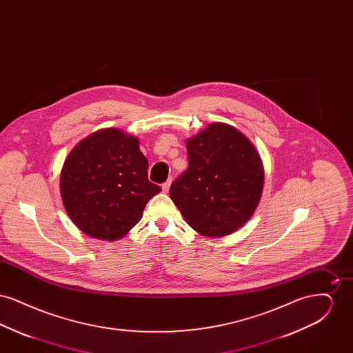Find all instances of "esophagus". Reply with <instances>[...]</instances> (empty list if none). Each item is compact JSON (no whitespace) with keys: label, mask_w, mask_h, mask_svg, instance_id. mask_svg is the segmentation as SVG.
<instances>
[{"label":"esophagus","mask_w":353,"mask_h":353,"mask_svg":"<svg viewBox=\"0 0 353 353\" xmlns=\"http://www.w3.org/2000/svg\"><path fill=\"white\" fill-rule=\"evenodd\" d=\"M170 183H172V181H170V180H168V181H165V183L163 184V192H164V193H168Z\"/></svg>","instance_id":"34e87169"}]
</instances>
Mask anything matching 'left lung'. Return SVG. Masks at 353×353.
I'll return each mask as SVG.
<instances>
[{
	"mask_svg": "<svg viewBox=\"0 0 353 353\" xmlns=\"http://www.w3.org/2000/svg\"><path fill=\"white\" fill-rule=\"evenodd\" d=\"M189 165L169 194L192 229L222 236L255 212L265 172L252 143L234 127L213 123L186 141Z\"/></svg>",
	"mask_w": 353,
	"mask_h": 353,
	"instance_id": "1",
	"label": "left lung"
}]
</instances>
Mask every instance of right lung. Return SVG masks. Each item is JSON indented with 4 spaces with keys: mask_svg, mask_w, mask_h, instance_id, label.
<instances>
[{
    "mask_svg": "<svg viewBox=\"0 0 353 353\" xmlns=\"http://www.w3.org/2000/svg\"><path fill=\"white\" fill-rule=\"evenodd\" d=\"M160 190L148 180V160L139 150V140L115 128L82 140L61 173L70 219L85 234L107 241L127 234Z\"/></svg>",
    "mask_w": 353,
    "mask_h": 353,
    "instance_id": "obj_1",
    "label": "right lung"
}]
</instances>
